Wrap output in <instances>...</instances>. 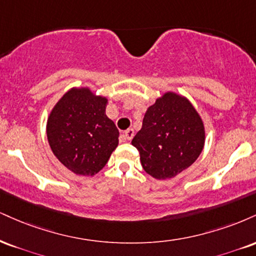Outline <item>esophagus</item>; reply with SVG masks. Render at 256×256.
Segmentation results:
<instances>
[{"label": "esophagus", "instance_id": "esophagus-1", "mask_svg": "<svg viewBox=\"0 0 256 256\" xmlns=\"http://www.w3.org/2000/svg\"><path fill=\"white\" fill-rule=\"evenodd\" d=\"M134 128H128V130H126L124 134H122V140H131L132 138H134Z\"/></svg>", "mask_w": 256, "mask_h": 256}]
</instances>
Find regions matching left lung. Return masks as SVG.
Returning a JSON list of instances; mask_svg holds the SVG:
<instances>
[{
  "instance_id": "obj_1",
  "label": "left lung",
  "mask_w": 256,
  "mask_h": 256,
  "mask_svg": "<svg viewBox=\"0 0 256 256\" xmlns=\"http://www.w3.org/2000/svg\"><path fill=\"white\" fill-rule=\"evenodd\" d=\"M205 130L192 104L166 93L146 110L142 128L132 140L148 174L158 180L174 178L192 166L202 152Z\"/></svg>"
}]
</instances>
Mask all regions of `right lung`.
Returning a JSON list of instances; mask_svg holds the SVG:
<instances>
[{"mask_svg": "<svg viewBox=\"0 0 256 256\" xmlns=\"http://www.w3.org/2000/svg\"><path fill=\"white\" fill-rule=\"evenodd\" d=\"M107 98L88 88H72L58 101L48 119L52 152L78 175L93 176L118 146L119 131L106 116Z\"/></svg>", "mask_w": 256, "mask_h": 256, "instance_id": "1", "label": "right lung"}]
</instances>
